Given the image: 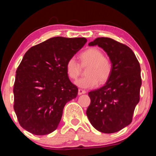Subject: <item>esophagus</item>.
I'll use <instances>...</instances> for the list:
<instances>
[{
    "label": "esophagus",
    "instance_id": "obj_1",
    "mask_svg": "<svg viewBox=\"0 0 156 156\" xmlns=\"http://www.w3.org/2000/svg\"><path fill=\"white\" fill-rule=\"evenodd\" d=\"M86 94V91L83 90V89H78V95H82V94Z\"/></svg>",
    "mask_w": 156,
    "mask_h": 156
}]
</instances>
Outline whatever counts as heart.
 Instances as JSON below:
<instances>
[{
    "label": "heart",
    "mask_w": 156,
    "mask_h": 156,
    "mask_svg": "<svg viewBox=\"0 0 156 156\" xmlns=\"http://www.w3.org/2000/svg\"><path fill=\"white\" fill-rule=\"evenodd\" d=\"M81 65H89L86 70L87 76L78 79L75 84L83 89H91L100 83L102 84L109 78L112 72V63L109 58L96 48H89L80 55ZM69 78L76 80L80 73V67L74 58H70L65 65Z\"/></svg>",
    "instance_id": "obj_1"
}]
</instances>
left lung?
<instances>
[{"mask_svg":"<svg viewBox=\"0 0 156 156\" xmlns=\"http://www.w3.org/2000/svg\"><path fill=\"white\" fill-rule=\"evenodd\" d=\"M107 53L112 72L101 88L89 92L91 103L87 115L94 127L105 133L121 130L131 122L140 100V66L133 51L110 38H97L89 43Z\"/></svg>","mask_w":156,"mask_h":156,"instance_id":"left-lung-1","label":"left lung"}]
</instances>
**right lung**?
Instances as JSON below:
<instances>
[{"mask_svg":"<svg viewBox=\"0 0 156 156\" xmlns=\"http://www.w3.org/2000/svg\"><path fill=\"white\" fill-rule=\"evenodd\" d=\"M87 41L54 37L25 53L14 85V109L25 130L43 136L57 129L65 105L76 98L78 91L67 74L66 62Z\"/></svg>","mask_w":156,"mask_h":156,"instance_id":"add662e5","label":"right lung"}]
</instances>
